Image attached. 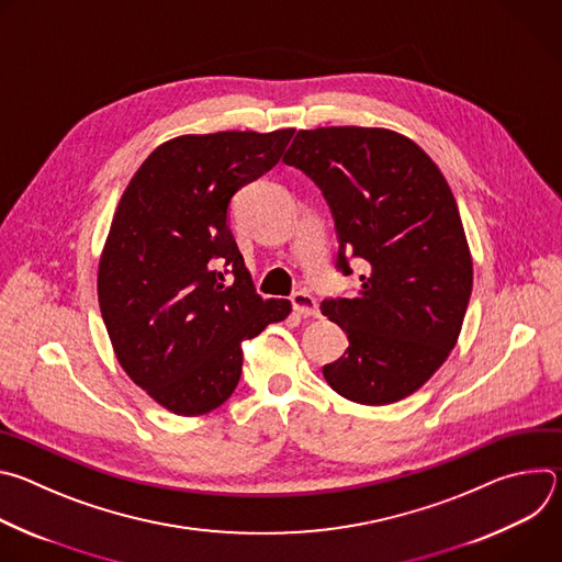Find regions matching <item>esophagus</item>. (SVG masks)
Listing matches in <instances>:
<instances>
[{"instance_id":"34e87169","label":"esophagus","mask_w":562,"mask_h":562,"mask_svg":"<svg viewBox=\"0 0 562 562\" xmlns=\"http://www.w3.org/2000/svg\"><path fill=\"white\" fill-rule=\"evenodd\" d=\"M291 302H293V308L304 315V317H319V306H317V300L306 293V291H295L291 295Z\"/></svg>"}]
</instances>
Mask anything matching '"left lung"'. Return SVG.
I'll list each match as a JSON object with an SVG mask.
<instances>
[{
    "label": "left lung",
    "mask_w": 562,
    "mask_h": 562,
    "mask_svg": "<svg viewBox=\"0 0 562 562\" xmlns=\"http://www.w3.org/2000/svg\"><path fill=\"white\" fill-rule=\"evenodd\" d=\"M282 162L323 191L336 267L345 276L351 258L364 267L353 297L319 306L349 338L323 375L351 403H397L440 369L462 329L473 265L453 193L434 159L389 128L297 131Z\"/></svg>",
    "instance_id": "left-lung-1"
}]
</instances>
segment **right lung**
Segmentation results:
<instances>
[{
	"label": "right lung",
	"mask_w": 562,
	"mask_h": 562,
	"mask_svg": "<svg viewBox=\"0 0 562 562\" xmlns=\"http://www.w3.org/2000/svg\"><path fill=\"white\" fill-rule=\"evenodd\" d=\"M291 137L293 128L173 137L144 159L115 209L100 311L122 369L178 416L226 403L243 342L291 313L289 300L256 293L226 224L235 191L271 171Z\"/></svg>",
	"instance_id": "1"
}]
</instances>
